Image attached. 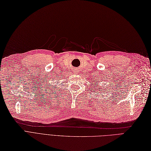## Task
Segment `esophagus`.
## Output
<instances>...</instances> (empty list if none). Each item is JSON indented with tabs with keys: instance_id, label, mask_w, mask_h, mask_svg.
I'll return each mask as SVG.
<instances>
[{
	"instance_id": "obj_1",
	"label": "esophagus",
	"mask_w": 151,
	"mask_h": 151,
	"mask_svg": "<svg viewBox=\"0 0 151 151\" xmlns=\"http://www.w3.org/2000/svg\"><path fill=\"white\" fill-rule=\"evenodd\" d=\"M78 72V71H77V70H75V72L76 73V72Z\"/></svg>"
}]
</instances>
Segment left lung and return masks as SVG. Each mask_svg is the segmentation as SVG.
I'll return each instance as SVG.
<instances>
[{
  "label": "left lung",
  "mask_w": 151,
  "mask_h": 151,
  "mask_svg": "<svg viewBox=\"0 0 151 151\" xmlns=\"http://www.w3.org/2000/svg\"><path fill=\"white\" fill-rule=\"evenodd\" d=\"M103 88L102 86H101V88H100V90L102 91V89H101V88Z\"/></svg>",
  "instance_id": "1"
}]
</instances>
